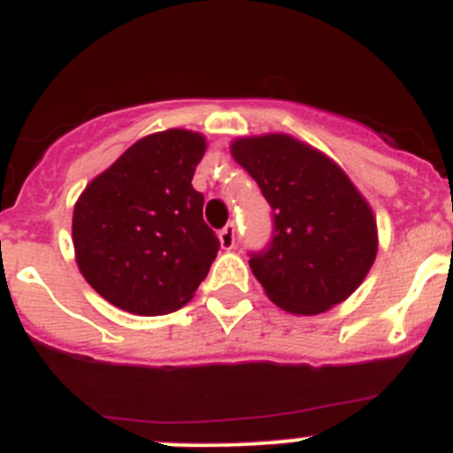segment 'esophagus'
I'll list each match as a JSON object with an SVG mask.
<instances>
[{"label": "esophagus", "mask_w": 453, "mask_h": 453, "mask_svg": "<svg viewBox=\"0 0 453 453\" xmlns=\"http://www.w3.org/2000/svg\"><path fill=\"white\" fill-rule=\"evenodd\" d=\"M219 242H222V250H234L235 247V224L229 222L219 231Z\"/></svg>", "instance_id": "esophagus-1"}]
</instances>
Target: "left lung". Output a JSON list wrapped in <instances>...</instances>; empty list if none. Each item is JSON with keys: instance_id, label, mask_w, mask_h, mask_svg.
I'll list each match as a JSON object with an SVG mask.
<instances>
[{"instance_id": "1", "label": "left lung", "mask_w": 453, "mask_h": 453, "mask_svg": "<svg viewBox=\"0 0 453 453\" xmlns=\"http://www.w3.org/2000/svg\"><path fill=\"white\" fill-rule=\"evenodd\" d=\"M274 218L265 251L250 267L267 297L295 315L345 302L370 272L379 235L370 203L329 156L288 134L231 142Z\"/></svg>"}]
</instances>
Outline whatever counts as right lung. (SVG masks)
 <instances>
[{
  "mask_svg": "<svg viewBox=\"0 0 453 453\" xmlns=\"http://www.w3.org/2000/svg\"><path fill=\"white\" fill-rule=\"evenodd\" d=\"M203 151L206 138L195 131L145 135L74 203L79 272L127 313L151 318L186 306L218 256L203 195L192 188Z\"/></svg>",
  "mask_w": 453,
  "mask_h": 453,
  "instance_id": "right-lung-1",
  "label": "right lung"
}]
</instances>
